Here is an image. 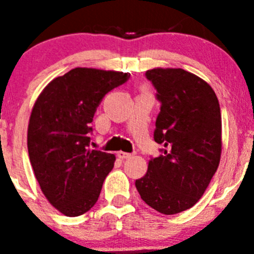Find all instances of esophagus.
<instances>
[{
    "instance_id": "esophagus-1",
    "label": "esophagus",
    "mask_w": 254,
    "mask_h": 254,
    "mask_svg": "<svg viewBox=\"0 0 254 254\" xmlns=\"http://www.w3.org/2000/svg\"><path fill=\"white\" fill-rule=\"evenodd\" d=\"M117 156L120 159H128L131 158L132 154H129V152H125V151H118L117 152Z\"/></svg>"
}]
</instances>
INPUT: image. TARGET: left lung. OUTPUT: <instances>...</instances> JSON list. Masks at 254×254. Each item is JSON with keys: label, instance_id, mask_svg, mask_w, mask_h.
Listing matches in <instances>:
<instances>
[{"label": "left lung", "instance_id": "left-lung-1", "mask_svg": "<svg viewBox=\"0 0 254 254\" xmlns=\"http://www.w3.org/2000/svg\"><path fill=\"white\" fill-rule=\"evenodd\" d=\"M145 76L160 103L154 140L164 149L134 185L150 207L174 215L202 197L219 167V100L207 82L186 69L154 68Z\"/></svg>", "mask_w": 254, "mask_h": 254}]
</instances>
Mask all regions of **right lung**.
I'll return each mask as SVG.
<instances>
[{"mask_svg":"<svg viewBox=\"0 0 254 254\" xmlns=\"http://www.w3.org/2000/svg\"><path fill=\"white\" fill-rule=\"evenodd\" d=\"M128 78V73L77 67L52 80L33 107L31 167L44 196L66 216L90 210L113 169V154L89 147L90 123L105 94Z\"/></svg>","mask_w":254,"mask_h":254,"instance_id":"1","label":"right lung"}]
</instances>
